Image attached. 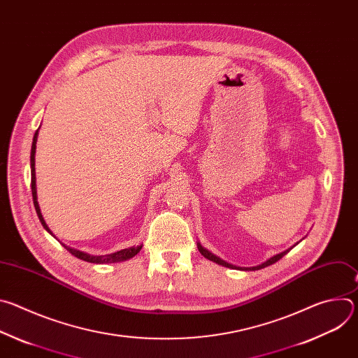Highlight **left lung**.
Returning a JSON list of instances; mask_svg holds the SVG:
<instances>
[{"label": "left lung", "mask_w": 358, "mask_h": 358, "mask_svg": "<svg viewBox=\"0 0 358 358\" xmlns=\"http://www.w3.org/2000/svg\"><path fill=\"white\" fill-rule=\"evenodd\" d=\"M196 246H198V250L201 252V255L203 258H207L208 261H213V262H215V264H218V265H222V266H225V268H235V269H238L236 266H234V265H231V264H228V262H225V261H222L221 258H218V257H215L214 253H211L210 250H207L206 248L203 246H201V243H196ZM292 249V248H290ZM290 249H287V250H285V252H282V253H278V255H275V257H272L271 259H268L266 262H264L262 265H259V266H253V268H243L245 271H258V269H262V268H266V266H269V265H273L275 262H278L279 259H282L285 255L290 250Z\"/></svg>", "instance_id": "left-lung-1"}]
</instances>
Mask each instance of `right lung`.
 Masks as SVG:
<instances>
[{
    "mask_svg": "<svg viewBox=\"0 0 358 358\" xmlns=\"http://www.w3.org/2000/svg\"><path fill=\"white\" fill-rule=\"evenodd\" d=\"M36 137H38V130L35 131L34 134V141H32V148H31V191H32V199H34V206H35V211L38 214V218L42 224V227L49 232L48 225L45 224L43 218H42V214H41V210H39V206H38V201H36V188H35V148H36ZM66 250H69L73 257H76L78 259H82V261H86V262H90V264H116V262H123V261H127L130 258H133L134 255H137L141 249V246H131V248H127V249H122V250H117L115 253H110V255H100V257H92V255H87L85 252H80V250H76V249H72L66 245H64Z\"/></svg>",
    "mask_w": 358,
    "mask_h": 358,
    "instance_id": "obj_1",
    "label": "right lung"
}]
</instances>
